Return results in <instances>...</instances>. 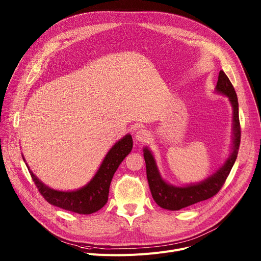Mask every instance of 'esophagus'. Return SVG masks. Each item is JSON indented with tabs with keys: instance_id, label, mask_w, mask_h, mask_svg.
<instances>
[{
	"instance_id": "34e87169",
	"label": "esophagus",
	"mask_w": 261,
	"mask_h": 261,
	"mask_svg": "<svg viewBox=\"0 0 261 261\" xmlns=\"http://www.w3.org/2000/svg\"><path fill=\"white\" fill-rule=\"evenodd\" d=\"M148 138H149V132L145 128H140L139 130L136 133V136H135L136 141L140 142V143L145 142L148 139Z\"/></svg>"
}]
</instances>
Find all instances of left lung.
Listing matches in <instances>:
<instances>
[{"label": "left lung", "mask_w": 261, "mask_h": 261, "mask_svg": "<svg viewBox=\"0 0 261 261\" xmlns=\"http://www.w3.org/2000/svg\"><path fill=\"white\" fill-rule=\"evenodd\" d=\"M218 94L226 96L233 107V147L228 158L219 170L205 180L187 187H175L161 177L151 151L144 147L143 156L146 164V176L149 190L156 203L165 210L179 211L215 196L231 172L236 161L240 145L241 129L239 123L238 99L236 91L223 70H220L216 85Z\"/></svg>", "instance_id": "8db88e82"}]
</instances>
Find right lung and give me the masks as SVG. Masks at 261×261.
<instances>
[{
  "mask_svg": "<svg viewBox=\"0 0 261 261\" xmlns=\"http://www.w3.org/2000/svg\"><path fill=\"white\" fill-rule=\"evenodd\" d=\"M132 148L133 138L130 135H126L109 150L93 179L85 187L76 191L63 192L50 189L35 176L28 164L26 166L39 192L48 203L66 211L88 215L99 211L106 204L114 174L121 162L129 154ZM23 160L25 161L24 157Z\"/></svg>",
  "mask_w": 261,
  "mask_h": 261,
  "instance_id": "1",
  "label": "right lung"
}]
</instances>
